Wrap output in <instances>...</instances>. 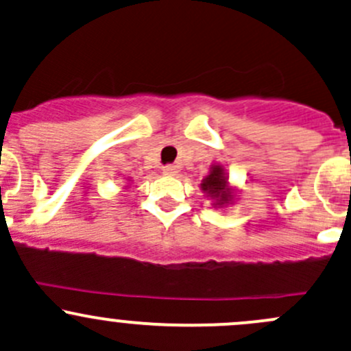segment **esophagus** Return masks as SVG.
<instances>
[{
  "mask_svg": "<svg viewBox=\"0 0 351 351\" xmlns=\"http://www.w3.org/2000/svg\"><path fill=\"white\" fill-rule=\"evenodd\" d=\"M162 173H165V175H168V176H173V175H176V173H178V168H176L175 165H166L165 168H162Z\"/></svg>",
  "mask_w": 351,
  "mask_h": 351,
  "instance_id": "1",
  "label": "esophagus"
}]
</instances>
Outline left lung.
<instances>
[{"mask_svg": "<svg viewBox=\"0 0 351 351\" xmlns=\"http://www.w3.org/2000/svg\"><path fill=\"white\" fill-rule=\"evenodd\" d=\"M200 189L205 197L214 202L212 204L214 208H224L228 205L236 204V198H238L236 189L229 185V176L226 173V168L219 162H214L210 166L208 175L202 180Z\"/></svg>", "mask_w": 351, "mask_h": 351, "instance_id": "left-lung-1", "label": "left lung"}]
</instances>
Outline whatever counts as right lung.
Masks as SVG:
<instances>
[{"mask_svg":"<svg viewBox=\"0 0 351 351\" xmlns=\"http://www.w3.org/2000/svg\"><path fill=\"white\" fill-rule=\"evenodd\" d=\"M127 180H129V182H130V178H127Z\"/></svg>","mask_w":351,"mask_h":351,"instance_id":"obj_1","label":"right lung"}]
</instances>
